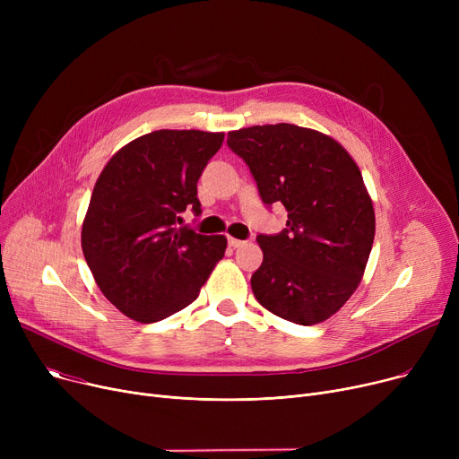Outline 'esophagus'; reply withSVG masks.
Segmentation results:
<instances>
[{"mask_svg": "<svg viewBox=\"0 0 459 459\" xmlns=\"http://www.w3.org/2000/svg\"><path fill=\"white\" fill-rule=\"evenodd\" d=\"M244 244H246V242H242V239H238V238L229 236V246H230V247H234V249H236V247H242Z\"/></svg>", "mask_w": 459, "mask_h": 459, "instance_id": "1", "label": "esophagus"}]
</instances>
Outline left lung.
<instances>
[{"instance_id":"8db88e82","label":"left lung","mask_w":459,"mask_h":459,"mask_svg":"<svg viewBox=\"0 0 459 459\" xmlns=\"http://www.w3.org/2000/svg\"><path fill=\"white\" fill-rule=\"evenodd\" d=\"M227 144L249 165L264 204L288 212L282 232L256 236V301L299 325L325 322L355 292L374 244V206L357 163L333 137L286 123L229 132Z\"/></svg>"}]
</instances>
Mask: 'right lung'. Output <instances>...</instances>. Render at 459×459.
<instances>
[{"instance_id":"add662e5","label":"right lung","mask_w":459,"mask_h":459,"mask_svg":"<svg viewBox=\"0 0 459 459\" xmlns=\"http://www.w3.org/2000/svg\"><path fill=\"white\" fill-rule=\"evenodd\" d=\"M225 134L156 130L125 144L94 184L82 249L102 294L125 316L152 324L197 299L227 238L197 234V182Z\"/></svg>"}]
</instances>
